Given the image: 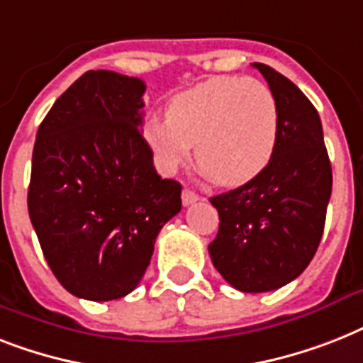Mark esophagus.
Here are the masks:
<instances>
[{
    "instance_id": "obj_1",
    "label": "esophagus",
    "mask_w": 363,
    "mask_h": 363,
    "mask_svg": "<svg viewBox=\"0 0 363 363\" xmlns=\"http://www.w3.org/2000/svg\"><path fill=\"white\" fill-rule=\"evenodd\" d=\"M181 197H182V205H184V207H188V205H191V203L199 201V196H197L194 190H190V188H184Z\"/></svg>"
}]
</instances>
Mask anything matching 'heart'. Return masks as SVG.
I'll return each mask as SVG.
<instances>
[{
	"instance_id": "1",
	"label": "heart",
	"mask_w": 363,
	"mask_h": 363,
	"mask_svg": "<svg viewBox=\"0 0 363 363\" xmlns=\"http://www.w3.org/2000/svg\"><path fill=\"white\" fill-rule=\"evenodd\" d=\"M278 102L253 78L214 76L169 100L166 119L151 117L143 135L156 162L175 172L196 147L199 169L223 186L263 172L278 143Z\"/></svg>"
}]
</instances>
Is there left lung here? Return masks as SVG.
<instances>
[{
  "instance_id": "8db88e82",
  "label": "left lung",
  "mask_w": 363,
  "mask_h": 363,
  "mask_svg": "<svg viewBox=\"0 0 363 363\" xmlns=\"http://www.w3.org/2000/svg\"><path fill=\"white\" fill-rule=\"evenodd\" d=\"M278 102L272 160L255 179L211 197L220 216L212 264L242 293H267L304 272L319 248L332 166L315 106L289 78L253 63Z\"/></svg>"
}]
</instances>
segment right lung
<instances>
[{
  "label": "right lung",
  "instance_id": "obj_1",
  "mask_svg": "<svg viewBox=\"0 0 363 363\" xmlns=\"http://www.w3.org/2000/svg\"><path fill=\"white\" fill-rule=\"evenodd\" d=\"M145 84L111 70L79 76L38 126L28 211L46 263L78 298L132 293L160 229L181 212L140 126Z\"/></svg>",
  "mask_w": 363,
  "mask_h": 363
}]
</instances>
